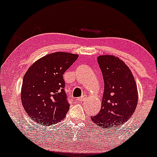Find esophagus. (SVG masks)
<instances>
[{
  "label": "esophagus",
  "mask_w": 157,
  "mask_h": 157,
  "mask_svg": "<svg viewBox=\"0 0 157 157\" xmlns=\"http://www.w3.org/2000/svg\"><path fill=\"white\" fill-rule=\"evenodd\" d=\"M86 95H85V94L82 95V96H81L80 97H78V98L77 99V102H82L85 100V98H86Z\"/></svg>",
  "instance_id": "1"
}]
</instances>
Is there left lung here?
<instances>
[{"label":"left lung","instance_id":"left-lung-1","mask_svg":"<svg viewBox=\"0 0 157 157\" xmlns=\"http://www.w3.org/2000/svg\"><path fill=\"white\" fill-rule=\"evenodd\" d=\"M104 80L101 109L91 120L108 129L121 126L130 119L137 105L138 92L134 77L123 61L113 55L97 57Z\"/></svg>","mask_w":157,"mask_h":157}]
</instances>
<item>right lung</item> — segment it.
I'll return each mask as SVG.
<instances>
[{"label": "right lung", "instance_id": "add662e5", "mask_svg": "<svg viewBox=\"0 0 157 157\" xmlns=\"http://www.w3.org/2000/svg\"><path fill=\"white\" fill-rule=\"evenodd\" d=\"M78 55L55 52L36 61L23 77L21 102L27 114L42 125H52L65 118L70 105L63 75Z\"/></svg>", "mask_w": 157, "mask_h": 157}]
</instances>
